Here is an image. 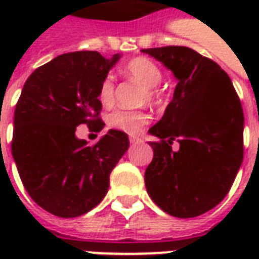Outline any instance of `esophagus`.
I'll return each mask as SVG.
<instances>
[{
  "label": "esophagus",
  "mask_w": 259,
  "mask_h": 259,
  "mask_svg": "<svg viewBox=\"0 0 259 259\" xmlns=\"http://www.w3.org/2000/svg\"><path fill=\"white\" fill-rule=\"evenodd\" d=\"M129 141H130V144H135V143H137V141H139V139H136V137H130Z\"/></svg>",
  "instance_id": "esophagus-1"
}]
</instances>
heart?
Masks as SVG:
<instances>
[{"label":"heart","instance_id":"heart-1","mask_svg":"<svg viewBox=\"0 0 259 259\" xmlns=\"http://www.w3.org/2000/svg\"><path fill=\"white\" fill-rule=\"evenodd\" d=\"M124 73L141 85H144V100L155 102L159 98V90L157 85L162 80V70L154 61L146 57H137L130 59L124 65ZM115 97V80L112 74H105L98 85L97 98L104 107H109ZM150 115L146 111H127V109H115L108 113L107 123L113 129L122 130L129 135H139L143 127L148 123Z\"/></svg>","mask_w":259,"mask_h":259}]
</instances>
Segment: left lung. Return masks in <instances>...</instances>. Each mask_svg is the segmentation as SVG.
<instances>
[{
    "instance_id": "left-lung-1",
    "label": "left lung",
    "mask_w": 259,
    "mask_h": 259,
    "mask_svg": "<svg viewBox=\"0 0 259 259\" xmlns=\"http://www.w3.org/2000/svg\"><path fill=\"white\" fill-rule=\"evenodd\" d=\"M178 79L174 100L148 130L154 158L146 187L162 211L195 218L226 197L243 162L244 115L228 73L212 59L180 46L146 48ZM180 141L178 152L171 150Z\"/></svg>"
}]
</instances>
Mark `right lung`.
<instances>
[{
    "label": "right lung",
    "instance_id": "obj_1",
    "mask_svg": "<svg viewBox=\"0 0 259 259\" xmlns=\"http://www.w3.org/2000/svg\"><path fill=\"white\" fill-rule=\"evenodd\" d=\"M119 58L97 51L62 54L23 85L15 108L12 157L31 200L55 217H80L98 205L129 148L120 130L111 129L94 146L74 135L79 124L94 132L104 127L98 85Z\"/></svg>",
    "mask_w": 259,
    "mask_h": 259
}]
</instances>
